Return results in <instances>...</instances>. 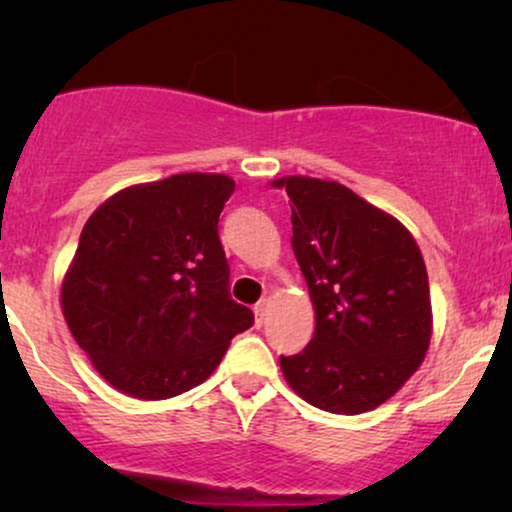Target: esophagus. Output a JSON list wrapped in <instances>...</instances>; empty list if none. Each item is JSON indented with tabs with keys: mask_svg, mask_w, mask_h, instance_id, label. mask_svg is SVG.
I'll use <instances>...</instances> for the list:
<instances>
[{
	"mask_svg": "<svg viewBox=\"0 0 512 512\" xmlns=\"http://www.w3.org/2000/svg\"><path fill=\"white\" fill-rule=\"evenodd\" d=\"M267 308H269V298H262L260 303H255V315H257V322L264 320V315H267Z\"/></svg>",
	"mask_w": 512,
	"mask_h": 512,
	"instance_id": "esophagus-1",
	"label": "esophagus"
}]
</instances>
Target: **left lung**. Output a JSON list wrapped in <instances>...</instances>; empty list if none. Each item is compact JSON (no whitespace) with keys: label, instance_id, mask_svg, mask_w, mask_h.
I'll return each instance as SVG.
<instances>
[{"label":"left lung","instance_id":"obj_1","mask_svg":"<svg viewBox=\"0 0 512 512\" xmlns=\"http://www.w3.org/2000/svg\"><path fill=\"white\" fill-rule=\"evenodd\" d=\"M272 187L291 197V248L315 310L313 339L279 358L281 373L317 409L351 416L380 407L431 344L424 255L404 223L342 182L286 175Z\"/></svg>","mask_w":512,"mask_h":512}]
</instances>
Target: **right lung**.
<instances>
[{
	"label": "right lung",
	"instance_id": "add662e5",
	"mask_svg": "<svg viewBox=\"0 0 512 512\" xmlns=\"http://www.w3.org/2000/svg\"><path fill=\"white\" fill-rule=\"evenodd\" d=\"M223 173L129 185L88 216L62 279V313L93 368L122 395L170 399L209 378L255 322L228 296Z\"/></svg>",
	"mask_w": 512,
	"mask_h": 512
}]
</instances>
